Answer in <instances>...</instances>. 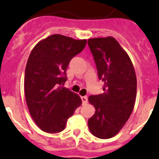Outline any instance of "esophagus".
Returning a JSON list of instances; mask_svg holds the SVG:
<instances>
[{"instance_id":"1","label":"esophagus","mask_w":159,"mask_h":159,"mask_svg":"<svg viewBox=\"0 0 159 159\" xmlns=\"http://www.w3.org/2000/svg\"><path fill=\"white\" fill-rule=\"evenodd\" d=\"M81 100H82L83 104H85L88 102V97L87 96H82L81 97Z\"/></svg>"}]
</instances>
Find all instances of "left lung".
<instances>
[{"instance_id":"left-lung-1","label":"left lung","mask_w":159,"mask_h":159,"mask_svg":"<svg viewBox=\"0 0 159 159\" xmlns=\"http://www.w3.org/2000/svg\"><path fill=\"white\" fill-rule=\"evenodd\" d=\"M104 92L91 95L95 112L88 121L93 135L108 139L124 127L134 108L137 79L129 54L113 37L88 40Z\"/></svg>"}]
</instances>
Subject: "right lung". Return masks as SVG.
Masks as SVG:
<instances>
[{
  "mask_svg": "<svg viewBox=\"0 0 159 159\" xmlns=\"http://www.w3.org/2000/svg\"><path fill=\"white\" fill-rule=\"evenodd\" d=\"M87 40L52 34L40 41L30 52L25 75V94L35 124L48 133L63 131L81 106L78 94L62 87L70 61L84 48Z\"/></svg>",
  "mask_w": 159,
  "mask_h": 159,
  "instance_id": "obj_1",
  "label": "right lung"
}]
</instances>
